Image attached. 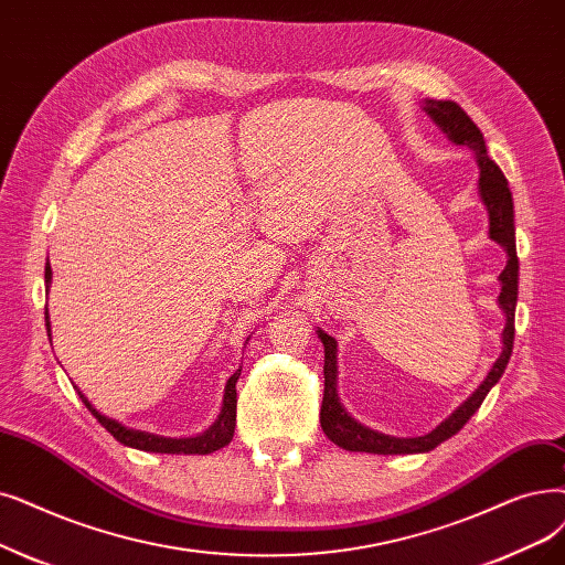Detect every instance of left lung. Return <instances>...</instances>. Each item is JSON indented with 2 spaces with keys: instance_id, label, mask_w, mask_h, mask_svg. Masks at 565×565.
I'll return each instance as SVG.
<instances>
[{
  "instance_id": "obj_1",
  "label": "left lung",
  "mask_w": 565,
  "mask_h": 565,
  "mask_svg": "<svg viewBox=\"0 0 565 565\" xmlns=\"http://www.w3.org/2000/svg\"><path fill=\"white\" fill-rule=\"evenodd\" d=\"M427 115L436 121V125L448 134V138L457 145L471 147L476 152L478 166H480V195L489 212V237L499 242L508 254V265L501 273V296L499 305L505 313V328H503V353L494 362L492 372L487 374L482 385L466 399L446 423H440L434 431L415 438H397L379 434L370 427L360 425L351 415L343 411L337 397V341L318 330L323 347H326V390H323V406H321V427L326 436L334 446L351 450V452H374V455H413V452H429L436 446L444 444L450 436H455L466 423L471 420V415L480 408L484 402L487 392L492 390L499 379L503 376L508 360L512 355V341H514V307H518V279H520V260L518 249H514V212H512V193L508 186L505 175L501 168L489 159L487 145L480 134V129L473 125V119L466 115L455 102H425Z\"/></svg>"
}]
</instances>
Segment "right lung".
<instances>
[{"label":"right lung","instance_id":"obj_1","mask_svg":"<svg viewBox=\"0 0 565 565\" xmlns=\"http://www.w3.org/2000/svg\"><path fill=\"white\" fill-rule=\"evenodd\" d=\"M53 277V269H51V263L45 265V281H51ZM45 328H47V337H51V323H47V309H45ZM239 372L237 370L228 383H226V392H224V408H222V415H218V420L201 436H193V438H163V436H157V434H147V431H136V429H129L125 425H119L117 420L113 418H106V415H102L99 411H96L87 397L83 395V392H78L83 404L92 411V415L96 420H99L117 440L119 444H125L129 448H136V450H145V452H168V455H210V452H216L222 450L224 446H228L233 440V434H235V408H237V392H235V383L239 379ZM76 387V385H73ZM78 390V387H76Z\"/></svg>","mask_w":565,"mask_h":565}]
</instances>
